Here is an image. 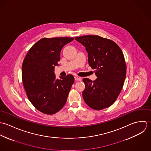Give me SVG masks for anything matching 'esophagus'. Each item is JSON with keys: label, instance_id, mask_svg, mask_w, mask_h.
Segmentation results:
<instances>
[{"label": "esophagus", "instance_id": "obj_1", "mask_svg": "<svg viewBox=\"0 0 151 151\" xmlns=\"http://www.w3.org/2000/svg\"><path fill=\"white\" fill-rule=\"evenodd\" d=\"M75 81H82V78L79 76H75Z\"/></svg>", "mask_w": 151, "mask_h": 151}]
</instances>
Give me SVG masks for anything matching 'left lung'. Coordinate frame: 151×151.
Masks as SVG:
<instances>
[{
	"mask_svg": "<svg viewBox=\"0 0 151 151\" xmlns=\"http://www.w3.org/2000/svg\"><path fill=\"white\" fill-rule=\"evenodd\" d=\"M75 39L85 47L88 62L96 69L97 78L92 81L84 78L82 95L93 109L100 110L111 106L124 85L127 66L123 53L114 41L99 35H84Z\"/></svg>",
	"mask_w": 151,
	"mask_h": 151,
	"instance_id": "obj_1",
	"label": "left lung"
}]
</instances>
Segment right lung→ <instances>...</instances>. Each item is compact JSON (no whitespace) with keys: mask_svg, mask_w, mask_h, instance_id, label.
<instances>
[{"mask_svg":"<svg viewBox=\"0 0 151 151\" xmlns=\"http://www.w3.org/2000/svg\"><path fill=\"white\" fill-rule=\"evenodd\" d=\"M73 38H43L29 51L22 65V80L27 96L40 111L54 114L64 106L74 83L72 75L56 79L55 66H58L60 51Z\"/></svg>","mask_w":151,"mask_h":151,"instance_id":"obj_1","label":"right lung"}]
</instances>
